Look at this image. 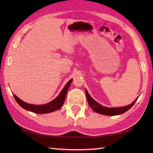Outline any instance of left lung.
<instances>
[{
  "instance_id": "left-lung-1",
  "label": "left lung",
  "mask_w": 153,
  "mask_h": 153,
  "mask_svg": "<svg viewBox=\"0 0 153 153\" xmlns=\"http://www.w3.org/2000/svg\"><path fill=\"white\" fill-rule=\"evenodd\" d=\"M85 93L87 101H88L89 105L91 107V108L94 110V111L101 114L107 115V116H115V115H119L122 114L128 111L129 109H130L133 105H134L135 102L137 101L138 97L136 99L134 102H133L130 105L128 106H123V107H118V108H108V107L103 106L101 105H100L99 103L95 101L89 95V94L87 92V91L85 89Z\"/></svg>"
}]
</instances>
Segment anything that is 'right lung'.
<instances>
[{
    "label": "right lung",
    "instance_id": "add662e5",
    "mask_svg": "<svg viewBox=\"0 0 153 153\" xmlns=\"http://www.w3.org/2000/svg\"><path fill=\"white\" fill-rule=\"evenodd\" d=\"M72 81L73 79H71L66 83V85L64 86L63 89L61 91V92L56 98H55L53 100H52L50 102L45 104V105H31V104H28L25 102L24 101H23V100H22L20 99H19L18 97L15 95H14V97L15 100H16V102H18L19 106L22 107L24 109L28 110V111L37 114H45L52 112L55 111V110L60 109L62 106L63 105L65 99H66L68 90L69 89L70 84Z\"/></svg>",
    "mask_w": 153,
    "mask_h": 153
}]
</instances>
